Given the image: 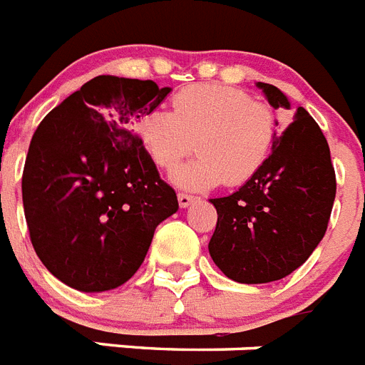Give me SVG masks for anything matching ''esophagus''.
Instances as JSON below:
<instances>
[{
  "label": "esophagus",
  "instance_id": "obj_1",
  "mask_svg": "<svg viewBox=\"0 0 365 365\" xmlns=\"http://www.w3.org/2000/svg\"><path fill=\"white\" fill-rule=\"evenodd\" d=\"M177 199H179V205L180 208H186L192 205V201H194V195H190V194H185V192H180L179 195H177Z\"/></svg>",
  "mask_w": 365,
  "mask_h": 365
}]
</instances>
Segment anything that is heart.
<instances>
[{
  "mask_svg": "<svg viewBox=\"0 0 365 365\" xmlns=\"http://www.w3.org/2000/svg\"><path fill=\"white\" fill-rule=\"evenodd\" d=\"M140 144L160 170L175 168L192 151L199 157L171 175L190 190L238 186L266 164L275 140L272 110L242 90L195 85L180 90L171 112L153 108L136 125Z\"/></svg>",
  "mask_w": 365,
  "mask_h": 365,
  "instance_id": "obj_1",
  "label": "heart"
}]
</instances>
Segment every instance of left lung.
Listing matches in <instances>:
<instances>
[{
  "label": "left lung",
  "instance_id": "8db88e82",
  "mask_svg": "<svg viewBox=\"0 0 365 365\" xmlns=\"http://www.w3.org/2000/svg\"><path fill=\"white\" fill-rule=\"evenodd\" d=\"M273 108H289L277 86L257 83ZM336 197L331 149L303 107L253 179L227 197L210 199L217 223L208 251L229 279L264 284L307 262L325 236Z\"/></svg>",
  "mask_w": 365,
  "mask_h": 365
}]
</instances>
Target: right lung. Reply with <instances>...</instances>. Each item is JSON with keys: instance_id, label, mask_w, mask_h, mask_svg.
I'll return each mask as SVG.
<instances>
[{"instance_id": "add662e5", "label": "right lung", "mask_w": 365, "mask_h": 365, "mask_svg": "<svg viewBox=\"0 0 365 365\" xmlns=\"http://www.w3.org/2000/svg\"><path fill=\"white\" fill-rule=\"evenodd\" d=\"M170 92L153 81L93 77L34 130L24 212L38 258L70 288L92 294L127 282L158 223L177 212L175 192L135 133Z\"/></svg>"}]
</instances>
